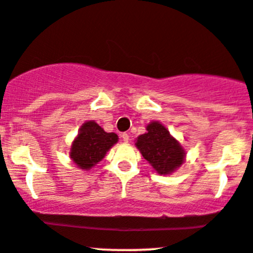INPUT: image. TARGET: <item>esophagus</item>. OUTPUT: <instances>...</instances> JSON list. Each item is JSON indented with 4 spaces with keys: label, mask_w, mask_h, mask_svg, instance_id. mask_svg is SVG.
Instances as JSON below:
<instances>
[{
    "label": "esophagus",
    "mask_w": 253,
    "mask_h": 253,
    "mask_svg": "<svg viewBox=\"0 0 253 253\" xmlns=\"http://www.w3.org/2000/svg\"><path fill=\"white\" fill-rule=\"evenodd\" d=\"M122 141H124L125 143H127L128 142V140H129V136H128V133H122Z\"/></svg>",
    "instance_id": "esophagus-1"
}]
</instances>
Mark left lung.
I'll list each match as a JSON object with an SVG mask.
<instances>
[{"label": "left lung", "instance_id": "8db88e82", "mask_svg": "<svg viewBox=\"0 0 253 253\" xmlns=\"http://www.w3.org/2000/svg\"><path fill=\"white\" fill-rule=\"evenodd\" d=\"M134 146L152 169L164 176L173 173L186 160V151L180 141L159 121L146 126V133L136 138Z\"/></svg>", "mask_w": 253, "mask_h": 253}]
</instances>
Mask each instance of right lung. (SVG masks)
Returning a JSON list of instances; mask_svg holds the SVG:
<instances>
[{"mask_svg": "<svg viewBox=\"0 0 253 253\" xmlns=\"http://www.w3.org/2000/svg\"><path fill=\"white\" fill-rule=\"evenodd\" d=\"M119 142V136L113 132H106L94 121H86L79 129L70 148V159L82 171H89L106 153Z\"/></svg>", "mask_w": 253, "mask_h": 253, "instance_id": "obj_1", "label": "right lung"}]
</instances>
